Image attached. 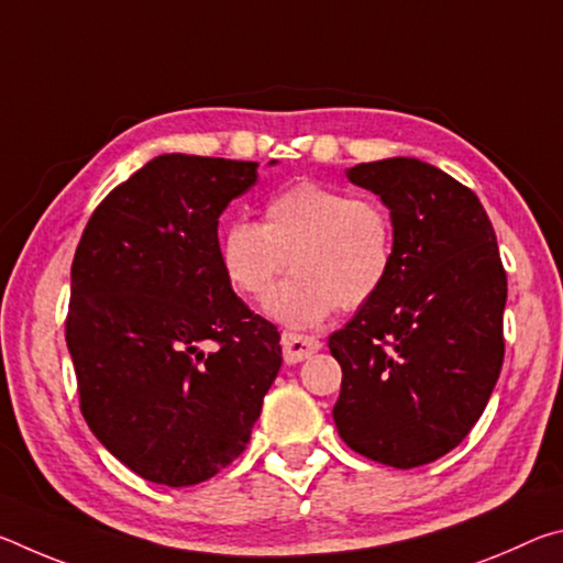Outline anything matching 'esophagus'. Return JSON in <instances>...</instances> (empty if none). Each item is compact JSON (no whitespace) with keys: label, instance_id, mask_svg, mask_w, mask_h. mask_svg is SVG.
<instances>
[{"label":"esophagus","instance_id":"34e87169","mask_svg":"<svg viewBox=\"0 0 563 563\" xmlns=\"http://www.w3.org/2000/svg\"><path fill=\"white\" fill-rule=\"evenodd\" d=\"M283 357L285 362H302L322 347L318 338L310 335H298V332H283Z\"/></svg>","mask_w":563,"mask_h":563}]
</instances>
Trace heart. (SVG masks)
I'll use <instances>...</instances> for the list:
<instances>
[{
	"label": "heart",
	"mask_w": 563,
	"mask_h": 563,
	"mask_svg": "<svg viewBox=\"0 0 563 563\" xmlns=\"http://www.w3.org/2000/svg\"><path fill=\"white\" fill-rule=\"evenodd\" d=\"M295 271L268 298V312L288 328H316L340 308L377 298L397 261L389 208L367 196L302 180L273 194L263 223L231 221L218 238V263L231 288L263 300L283 271Z\"/></svg>",
	"instance_id": "heart-1"
}]
</instances>
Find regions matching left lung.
<instances>
[{
  "instance_id": "1",
  "label": "left lung",
  "mask_w": 563,
  "mask_h": 563,
  "mask_svg": "<svg viewBox=\"0 0 563 563\" xmlns=\"http://www.w3.org/2000/svg\"><path fill=\"white\" fill-rule=\"evenodd\" d=\"M397 228L395 271L328 347L342 367L332 409L350 450L412 470L454 450L487 407L504 362L507 273L470 188L417 158L347 168Z\"/></svg>"
}]
</instances>
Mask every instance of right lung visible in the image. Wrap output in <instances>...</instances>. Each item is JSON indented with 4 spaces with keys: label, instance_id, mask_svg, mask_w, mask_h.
<instances>
[{
    "label": "right lung",
    "instance_id": "add662e5",
    "mask_svg": "<svg viewBox=\"0 0 563 563\" xmlns=\"http://www.w3.org/2000/svg\"><path fill=\"white\" fill-rule=\"evenodd\" d=\"M253 161L164 154L91 213L66 345L97 440L148 482L190 487L241 456L280 369V332L218 263V218Z\"/></svg>",
    "mask_w": 563,
    "mask_h": 563
}]
</instances>
